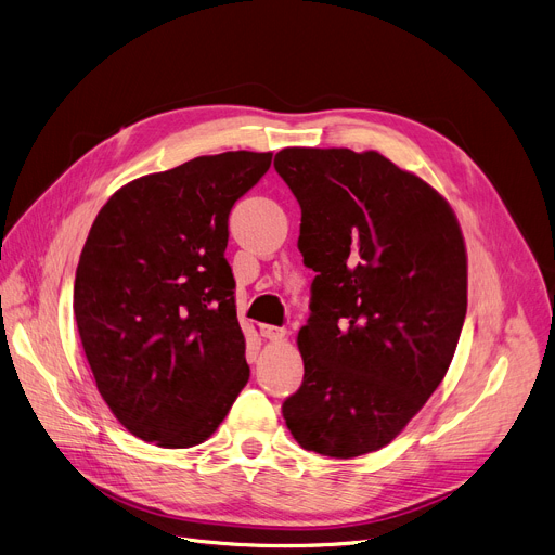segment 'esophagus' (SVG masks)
Masks as SVG:
<instances>
[{"mask_svg": "<svg viewBox=\"0 0 555 555\" xmlns=\"http://www.w3.org/2000/svg\"><path fill=\"white\" fill-rule=\"evenodd\" d=\"M262 336H264L267 340L278 343V340H282V338L286 336V330H284V327H273V324H264V327H262Z\"/></svg>", "mask_w": 555, "mask_h": 555, "instance_id": "1", "label": "esophagus"}]
</instances>
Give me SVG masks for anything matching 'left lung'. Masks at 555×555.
Returning <instances> with one entry per match:
<instances>
[{
  "mask_svg": "<svg viewBox=\"0 0 555 555\" xmlns=\"http://www.w3.org/2000/svg\"><path fill=\"white\" fill-rule=\"evenodd\" d=\"M275 170L315 271L305 378L282 414L305 450L361 457L403 433L452 363L468 305L462 228L430 183L374 150L284 147Z\"/></svg>",
  "mask_w": 555,
  "mask_h": 555,
  "instance_id": "left-lung-1",
  "label": "left lung"
}]
</instances>
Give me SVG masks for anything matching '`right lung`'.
Instances as JSON below:
<instances>
[{
  "label": "right lung",
  "instance_id": "obj_1",
  "mask_svg": "<svg viewBox=\"0 0 555 555\" xmlns=\"http://www.w3.org/2000/svg\"><path fill=\"white\" fill-rule=\"evenodd\" d=\"M271 158L197 156L125 183L93 219L74 315L98 392L143 441L204 443L248 383L223 253L231 208Z\"/></svg>",
  "mask_w": 555,
  "mask_h": 555
}]
</instances>
